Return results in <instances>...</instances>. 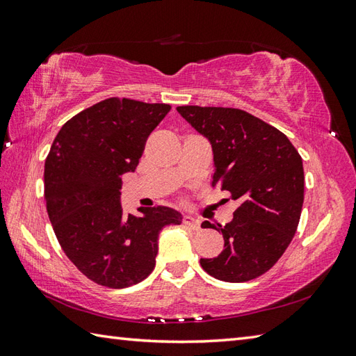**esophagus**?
Here are the masks:
<instances>
[{"mask_svg": "<svg viewBox=\"0 0 356 356\" xmlns=\"http://www.w3.org/2000/svg\"><path fill=\"white\" fill-rule=\"evenodd\" d=\"M184 225L188 226V228L193 229V231L200 229V220H199V218L193 217V216H185L184 217Z\"/></svg>", "mask_w": 356, "mask_h": 356, "instance_id": "esophagus-1", "label": "esophagus"}]
</instances>
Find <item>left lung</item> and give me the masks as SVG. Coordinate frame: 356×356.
I'll return each mask as SVG.
<instances>
[{
  "label": "left lung",
  "instance_id": "8db88e82",
  "mask_svg": "<svg viewBox=\"0 0 356 356\" xmlns=\"http://www.w3.org/2000/svg\"><path fill=\"white\" fill-rule=\"evenodd\" d=\"M188 124L211 142V185L238 200L234 218L203 228L223 234L225 248L214 259H200L209 275L243 283L268 272L292 241L305 200L303 161L275 127L238 108L177 107Z\"/></svg>",
  "mask_w": 356,
  "mask_h": 356
}]
</instances>
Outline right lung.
<instances>
[{
  "mask_svg": "<svg viewBox=\"0 0 356 356\" xmlns=\"http://www.w3.org/2000/svg\"><path fill=\"white\" fill-rule=\"evenodd\" d=\"M171 110L110 97L63 125L44 166V199L55 236L69 260L92 282L124 289L156 266L159 232L180 225L166 207L139 208L125 216L120 186L134 171L149 133Z\"/></svg>",
  "mask_w": 356,
  "mask_h": 356,
  "instance_id": "add662e5",
  "label": "right lung"
}]
</instances>
